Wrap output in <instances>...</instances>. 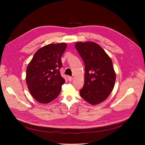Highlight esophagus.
Returning a JSON list of instances; mask_svg holds the SVG:
<instances>
[{
	"label": "esophagus",
	"mask_w": 145,
	"mask_h": 145,
	"mask_svg": "<svg viewBox=\"0 0 145 145\" xmlns=\"http://www.w3.org/2000/svg\"><path fill=\"white\" fill-rule=\"evenodd\" d=\"M72 79H73L72 77H71V76H69V77H68V80H69V82H71V81L72 80Z\"/></svg>",
	"instance_id": "1"
}]
</instances>
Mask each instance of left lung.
Returning a JSON list of instances; mask_svg holds the SVG:
<instances>
[{"label": "left lung", "mask_w": 145, "mask_h": 145, "mask_svg": "<svg viewBox=\"0 0 145 145\" xmlns=\"http://www.w3.org/2000/svg\"><path fill=\"white\" fill-rule=\"evenodd\" d=\"M75 47L85 66L81 97L91 105L106 100L114 86L116 75L112 62L103 48L93 42H77Z\"/></svg>", "instance_id": "left-lung-1"}]
</instances>
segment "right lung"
I'll list each match as a JSON object with an SVG mask.
<instances>
[{
    "instance_id": "add662e5",
    "label": "right lung",
    "mask_w": 145,
    "mask_h": 145,
    "mask_svg": "<svg viewBox=\"0 0 145 145\" xmlns=\"http://www.w3.org/2000/svg\"><path fill=\"white\" fill-rule=\"evenodd\" d=\"M67 46L66 43H59L43 46L28 65L26 82L30 94L39 103H50L60 93L65 82L60 72L61 57Z\"/></svg>"
}]
</instances>
